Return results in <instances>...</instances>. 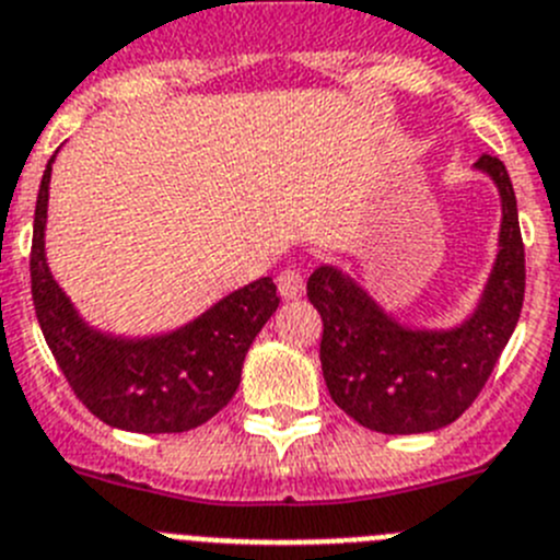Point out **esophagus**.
<instances>
[{
    "instance_id": "34e87169",
    "label": "esophagus",
    "mask_w": 560,
    "mask_h": 560,
    "mask_svg": "<svg viewBox=\"0 0 560 560\" xmlns=\"http://www.w3.org/2000/svg\"><path fill=\"white\" fill-rule=\"evenodd\" d=\"M276 287H279L281 299H287V301L301 299V295H304V287H306L304 273L295 268H284L279 276H276Z\"/></svg>"
}]
</instances>
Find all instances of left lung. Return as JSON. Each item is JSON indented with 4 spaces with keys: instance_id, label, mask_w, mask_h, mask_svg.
Wrapping results in <instances>:
<instances>
[{
    "instance_id": "1",
    "label": "left lung",
    "mask_w": 560,
    "mask_h": 560,
    "mask_svg": "<svg viewBox=\"0 0 560 560\" xmlns=\"http://www.w3.org/2000/svg\"><path fill=\"white\" fill-rule=\"evenodd\" d=\"M500 192L497 259L475 310L455 326H412L387 312L346 270L320 265L306 295L320 312V368L331 399L382 435H416L452 424L491 376L525 301V245L516 195L500 159L471 164Z\"/></svg>"
}]
</instances>
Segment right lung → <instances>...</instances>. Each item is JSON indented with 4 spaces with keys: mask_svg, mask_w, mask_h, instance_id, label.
<instances>
[{
    "mask_svg": "<svg viewBox=\"0 0 560 560\" xmlns=\"http://www.w3.org/2000/svg\"><path fill=\"white\" fill-rule=\"evenodd\" d=\"M52 161L35 200L33 304L55 362L100 421L128 432H186L218 416L243 380L250 342L279 306L270 276L229 292L195 320L148 337L110 335L85 320L47 265Z\"/></svg>",
    "mask_w": 560,
    "mask_h": 560,
    "instance_id": "right-lung-1",
    "label": "right lung"
}]
</instances>
